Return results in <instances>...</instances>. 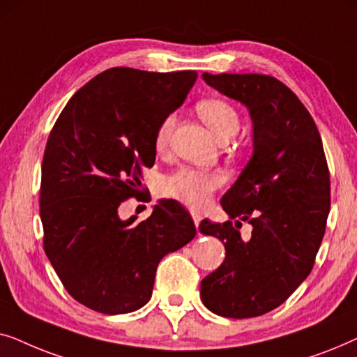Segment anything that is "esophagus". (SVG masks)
<instances>
[{
  "label": "esophagus",
  "instance_id": "1",
  "mask_svg": "<svg viewBox=\"0 0 357 357\" xmlns=\"http://www.w3.org/2000/svg\"><path fill=\"white\" fill-rule=\"evenodd\" d=\"M192 218H193V222H195V226H199V222H202V219H203V216H202V213L199 211H197V209H192Z\"/></svg>",
  "mask_w": 357,
  "mask_h": 357
}]
</instances>
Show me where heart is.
Listing matches in <instances>:
<instances>
[{
	"mask_svg": "<svg viewBox=\"0 0 357 357\" xmlns=\"http://www.w3.org/2000/svg\"><path fill=\"white\" fill-rule=\"evenodd\" d=\"M197 112L199 119L208 125V128L222 141L232 138L241 126L238 112L234 109V105L222 99H204L198 102ZM174 121V115H169L158 126L154 144L159 151L165 149V146L169 144ZM221 183L222 177L218 172L183 167L169 175L164 180L162 187L165 193L190 206H203L211 199L213 193L221 187Z\"/></svg>",
	"mask_w": 357,
	"mask_h": 357,
	"instance_id": "obj_1",
	"label": "heart"
}]
</instances>
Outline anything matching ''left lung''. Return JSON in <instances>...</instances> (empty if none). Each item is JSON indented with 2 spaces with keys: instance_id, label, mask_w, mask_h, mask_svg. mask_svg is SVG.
I'll return each instance as SVG.
<instances>
[{
  "instance_id": "1",
  "label": "left lung",
  "mask_w": 357,
  "mask_h": 357,
  "mask_svg": "<svg viewBox=\"0 0 357 357\" xmlns=\"http://www.w3.org/2000/svg\"><path fill=\"white\" fill-rule=\"evenodd\" d=\"M203 79L247 107L253 153L221 198L229 221L199 224L226 247L199 294L214 314L250 319L281 305L312 271L330 213L328 165L314 119L276 77L203 73ZM231 218L252 224L250 239Z\"/></svg>"
}]
</instances>
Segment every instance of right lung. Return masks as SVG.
Wrapping results in <instances>:
<instances>
[{
    "instance_id": "obj_1",
    "label": "right lung",
    "mask_w": 357,
    "mask_h": 357,
    "mask_svg": "<svg viewBox=\"0 0 357 357\" xmlns=\"http://www.w3.org/2000/svg\"><path fill=\"white\" fill-rule=\"evenodd\" d=\"M195 71L112 68L71 97L58 116L42 162L43 248L63 286L100 314H128L153 294L155 270L192 241L197 227L172 202L146 221L121 219L141 167L155 160V131L178 109Z\"/></svg>"
}]
</instances>
